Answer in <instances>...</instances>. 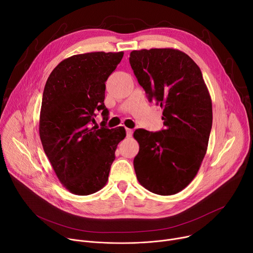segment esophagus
I'll list each match as a JSON object with an SVG mask.
<instances>
[{
    "label": "esophagus",
    "mask_w": 253,
    "mask_h": 253,
    "mask_svg": "<svg viewBox=\"0 0 253 253\" xmlns=\"http://www.w3.org/2000/svg\"><path fill=\"white\" fill-rule=\"evenodd\" d=\"M132 133H133V130L130 129V128H126V135H127V137H131Z\"/></svg>",
    "instance_id": "34e87169"
}]
</instances>
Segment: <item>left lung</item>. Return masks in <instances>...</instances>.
<instances>
[{
    "label": "left lung",
    "instance_id": "left-lung-1",
    "mask_svg": "<svg viewBox=\"0 0 253 253\" xmlns=\"http://www.w3.org/2000/svg\"><path fill=\"white\" fill-rule=\"evenodd\" d=\"M129 62L149 100L163 109L165 126L134 131L136 177L154 194L174 195L194 179L207 151L212 127L207 86L196 62L176 49L134 50Z\"/></svg>",
    "mask_w": 253,
    "mask_h": 253
}]
</instances>
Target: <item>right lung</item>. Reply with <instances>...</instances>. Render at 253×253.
I'll return each instance as SVG.
<instances>
[{
	"label": "right lung",
	"mask_w": 253,
	"mask_h": 253,
	"mask_svg": "<svg viewBox=\"0 0 253 253\" xmlns=\"http://www.w3.org/2000/svg\"><path fill=\"white\" fill-rule=\"evenodd\" d=\"M124 52H91L62 60L50 74L43 92L40 138L60 182L71 193L87 196L109 179L124 127H91L97 112L103 119L105 81Z\"/></svg>",
	"instance_id": "add662e5"
}]
</instances>
